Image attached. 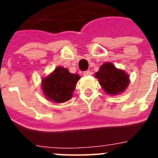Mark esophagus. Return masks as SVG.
Listing matches in <instances>:
<instances>
[{
	"instance_id": "1",
	"label": "esophagus",
	"mask_w": 158,
	"mask_h": 158,
	"mask_svg": "<svg viewBox=\"0 0 158 158\" xmlns=\"http://www.w3.org/2000/svg\"><path fill=\"white\" fill-rule=\"evenodd\" d=\"M91 73H92L90 72L89 70H87V71H85V72H84L83 74H84V76H89V75H91Z\"/></svg>"
}]
</instances>
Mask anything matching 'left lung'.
Instances as JSON below:
<instances>
[{
  "label": "left lung",
  "mask_w": 158,
  "mask_h": 158,
  "mask_svg": "<svg viewBox=\"0 0 158 158\" xmlns=\"http://www.w3.org/2000/svg\"><path fill=\"white\" fill-rule=\"evenodd\" d=\"M100 85L109 96H118L125 90L129 84V75L122 69H117L112 62H105L95 73Z\"/></svg>",
  "instance_id": "8db88e82"
}]
</instances>
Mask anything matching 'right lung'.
Returning <instances> with one entry per match:
<instances>
[{"label": "right lung", "mask_w": 158, "mask_h": 158, "mask_svg": "<svg viewBox=\"0 0 158 158\" xmlns=\"http://www.w3.org/2000/svg\"><path fill=\"white\" fill-rule=\"evenodd\" d=\"M80 76L69 73V69L56 67L55 70L41 80L43 95L49 101L63 103L72 98Z\"/></svg>", "instance_id": "1"}]
</instances>
